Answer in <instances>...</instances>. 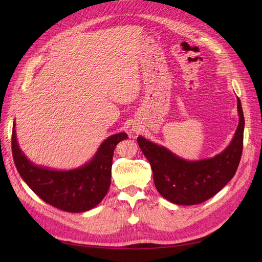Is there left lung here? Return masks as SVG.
Wrapping results in <instances>:
<instances>
[{
  "mask_svg": "<svg viewBox=\"0 0 262 262\" xmlns=\"http://www.w3.org/2000/svg\"><path fill=\"white\" fill-rule=\"evenodd\" d=\"M239 123L235 136L223 152L201 161H186L169 149L139 137L138 143L150 164L157 191L166 200L180 205L207 201L226 186L238 168L243 153L245 119L237 98Z\"/></svg>",
  "mask_w": 262,
  "mask_h": 262,
  "instance_id": "obj_1",
  "label": "left lung"
}]
</instances>
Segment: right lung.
Returning <instances> with one entry per match:
<instances>
[{"label":"right lung","instance_id":"right-lung-1","mask_svg":"<svg viewBox=\"0 0 262 262\" xmlns=\"http://www.w3.org/2000/svg\"><path fill=\"white\" fill-rule=\"evenodd\" d=\"M125 139L124 132L110 136L90 163L72 170H53L27 160L18 146L14 123L12 152L20 177L40 199L62 211L81 213L95 208L105 198L112 182L114 150Z\"/></svg>","mask_w":262,"mask_h":262}]
</instances>
